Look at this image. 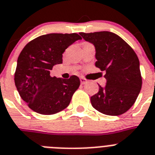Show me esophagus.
<instances>
[{"mask_svg":"<svg viewBox=\"0 0 155 155\" xmlns=\"http://www.w3.org/2000/svg\"><path fill=\"white\" fill-rule=\"evenodd\" d=\"M80 83H81V84H86V83H87V80L85 79V78L83 77H81L80 78Z\"/></svg>","mask_w":155,"mask_h":155,"instance_id":"esophagus-1","label":"esophagus"}]
</instances>
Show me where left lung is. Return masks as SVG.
<instances>
[{
    "instance_id": "1",
    "label": "left lung",
    "mask_w": 155,
    "mask_h": 155,
    "mask_svg": "<svg viewBox=\"0 0 155 155\" xmlns=\"http://www.w3.org/2000/svg\"><path fill=\"white\" fill-rule=\"evenodd\" d=\"M96 50L95 66L106 72L105 87L91 97V104L107 115H122L134 105L142 87L140 61L133 48L107 31L79 33Z\"/></svg>"
}]
</instances>
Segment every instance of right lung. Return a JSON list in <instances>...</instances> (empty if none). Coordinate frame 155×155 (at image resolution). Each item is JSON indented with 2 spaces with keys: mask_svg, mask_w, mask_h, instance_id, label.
Wrapping results in <instances>:
<instances>
[{
  "mask_svg": "<svg viewBox=\"0 0 155 155\" xmlns=\"http://www.w3.org/2000/svg\"><path fill=\"white\" fill-rule=\"evenodd\" d=\"M82 37L77 33H50L31 40L17 61L15 83L29 108L41 115H53L66 108L80 85L76 76L51 77L54 64L62 63V54Z\"/></svg>",
  "mask_w": 155,
  "mask_h": 155,
  "instance_id": "add662e5",
  "label": "right lung"
}]
</instances>
